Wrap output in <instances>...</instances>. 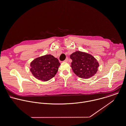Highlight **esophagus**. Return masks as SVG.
I'll list each match as a JSON object with an SVG mask.
<instances>
[{"instance_id": "obj_1", "label": "esophagus", "mask_w": 126, "mask_h": 126, "mask_svg": "<svg viewBox=\"0 0 126 126\" xmlns=\"http://www.w3.org/2000/svg\"><path fill=\"white\" fill-rule=\"evenodd\" d=\"M68 59H68V58H67H67H66V59L64 61V62H67L68 61Z\"/></svg>"}]
</instances>
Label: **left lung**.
Segmentation results:
<instances>
[{
  "label": "left lung",
  "mask_w": 126,
  "mask_h": 126,
  "mask_svg": "<svg viewBox=\"0 0 126 126\" xmlns=\"http://www.w3.org/2000/svg\"><path fill=\"white\" fill-rule=\"evenodd\" d=\"M72 60L71 66L76 75L87 79L94 76L99 65L97 60L91 54L80 51H76L70 55Z\"/></svg>",
  "instance_id": "1"
}]
</instances>
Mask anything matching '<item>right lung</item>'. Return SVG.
<instances>
[{"label":"right lung","instance_id":"add662e5","mask_svg":"<svg viewBox=\"0 0 126 126\" xmlns=\"http://www.w3.org/2000/svg\"><path fill=\"white\" fill-rule=\"evenodd\" d=\"M60 65L57 58L47 54L34 59L30 64V71L36 78L47 81L56 74Z\"/></svg>","mask_w":126,"mask_h":126}]
</instances>
